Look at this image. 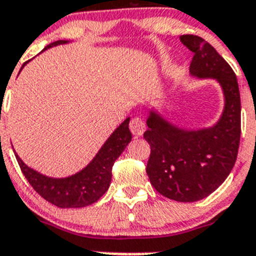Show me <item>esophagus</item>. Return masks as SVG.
<instances>
[{
  "label": "esophagus",
  "instance_id": "34e87169",
  "mask_svg": "<svg viewBox=\"0 0 256 256\" xmlns=\"http://www.w3.org/2000/svg\"><path fill=\"white\" fill-rule=\"evenodd\" d=\"M130 130L132 132V134L134 137H140V136L144 134V130H146V126H144V122L142 120L140 116L133 118L130 123Z\"/></svg>",
  "mask_w": 256,
  "mask_h": 256
}]
</instances>
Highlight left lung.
<instances>
[{
	"instance_id": "obj_1",
	"label": "left lung",
	"mask_w": 256,
	"mask_h": 256,
	"mask_svg": "<svg viewBox=\"0 0 256 256\" xmlns=\"http://www.w3.org/2000/svg\"><path fill=\"white\" fill-rule=\"evenodd\" d=\"M194 52L192 76L216 78L226 96L220 120L209 130H183L155 112L144 133L151 148L146 172L159 194L180 202L206 198L224 182L237 159L241 136V100L237 78L227 61L201 37L180 36Z\"/></svg>"
}]
</instances>
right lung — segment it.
<instances>
[{
    "instance_id": "right-lung-1",
    "label": "right lung",
    "mask_w": 256,
    "mask_h": 256,
    "mask_svg": "<svg viewBox=\"0 0 256 256\" xmlns=\"http://www.w3.org/2000/svg\"><path fill=\"white\" fill-rule=\"evenodd\" d=\"M66 44V40L52 42L44 50L56 44ZM26 62L22 64V66ZM130 118L118 126L108 137L94 160L83 170L68 178H50L26 166L15 154L19 166L26 180L38 195L58 208H83L96 202L108 191L112 182V169L126 144L132 140L130 130Z\"/></svg>"
}]
</instances>
